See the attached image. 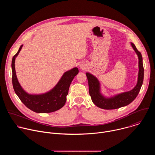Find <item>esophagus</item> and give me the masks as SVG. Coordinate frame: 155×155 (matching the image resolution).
<instances>
[{"instance_id":"34e87169","label":"esophagus","mask_w":155,"mask_h":155,"mask_svg":"<svg viewBox=\"0 0 155 155\" xmlns=\"http://www.w3.org/2000/svg\"><path fill=\"white\" fill-rule=\"evenodd\" d=\"M80 69H84V67L83 65H80Z\"/></svg>"}]
</instances>
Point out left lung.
<instances>
[{
	"instance_id": "left-lung-1",
	"label": "left lung",
	"mask_w": 155,
	"mask_h": 155,
	"mask_svg": "<svg viewBox=\"0 0 155 155\" xmlns=\"http://www.w3.org/2000/svg\"><path fill=\"white\" fill-rule=\"evenodd\" d=\"M131 45L139 57V71L138 81L134 89L117 95L115 97L107 99L102 96L100 93L99 82L97 79L90 73L86 74L88 81V85H89L90 95L92 101L97 107L106 110L117 109L129 104L137 96L143 81L144 69L143 66L142 56L140 52L138 51L134 43H131Z\"/></svg>"
}]
</instances>
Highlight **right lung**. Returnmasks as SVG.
I'll return each mask as SVG.
<instances>
[{
    "instance_id": "right-lung-1",
    "label": "right lung",
    "mask_w": 155,
    "mask_h": 155,
    "mask_svg": "<svg viewBox=\"0 0 155 155\" xmlns=\"http://www.w3.org/2000/svg\"><path fill=\"white\" fill-rule=\"evenodd\" d=\"M23 46L20 47L18 51L13 56L12 62V83L15 93L28 108L36 113H50L61 108L66 102L71 83L78 73V68H75L65 72L56 86L50 92L40 95L29 94L20 86L15 68V58Z\"/></svg>"
}]
</instances>
